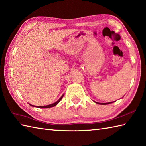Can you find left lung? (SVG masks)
Segmentation results:
<instances>
[{
  "instance_id": "obj_1",
  "label": "left lung",
  "mask_w": 146,
  "mask_h": 146,
  "mask_svg": "<svg viewBox=\"0 0 146 146\" xmlns=\"http://www.w3.org/2000/svg\"><path fill=\"white\" fill-rule=\"evenodd\" d=\"M95 102V101H94ZM115 101L113 102H106V103H101V102H95L97 104H102V105H105V104H111V103H113V102H114Z\"/></svg>"
}]
</instances>
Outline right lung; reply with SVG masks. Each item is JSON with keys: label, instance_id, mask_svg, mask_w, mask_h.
Wrapping results in <instances>:
<instances>
[{"label": "right lung", "instance_id": "1", "mask_svg": "<svg viewBox=\"0 0 146 146\" xmlns=\"http://www.w3.org/2000/svg\"><path fill=\"white\" fill-rule=\"evenodd\" d=\"M63 96H64V94L63 95H62L61 98H60L59 99H58V101H57L56 102H54V103H53V104H48V105H47V106H34V105H31V104H29L31 106H33V107H37V108H52V107H54V106H56L57 104H58L59 102H60V101H61V100L62 99V98H63Z\"/></svg>", "mask_w": 146, "mask_h": 146}]
</instances>
